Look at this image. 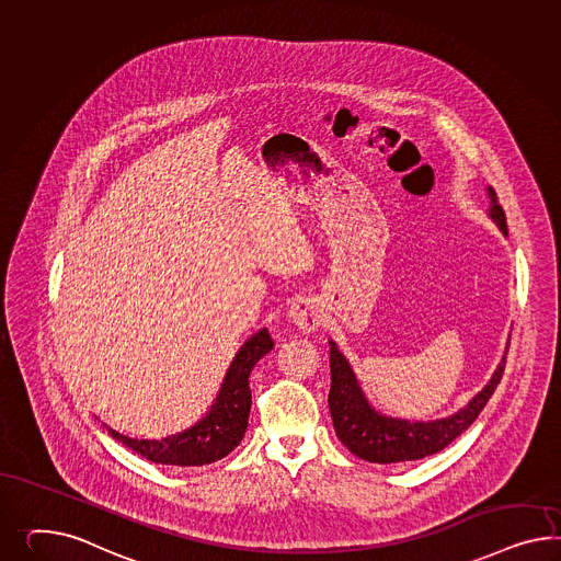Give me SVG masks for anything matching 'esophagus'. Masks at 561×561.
<instances>
[{"instance_id":"esophagus-1","label":"esophagus","mask_w":561,"mask_h":561,"mask_svg":"<svg viewBox=\"0 0 561 561\" xmlns=\"http://www.w3.org/2000/svg\"><path fill=\"white\" fill-rule=\"evenodd\" d=\"M289 319L302 329V331H314L320 324V310L314 300L310 298H298L289 306Z\"/></svg>"}]
</instances>
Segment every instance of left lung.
I'll use <instances>...</instances> for the list:
<instances>
[{
	"mask_svg": "<svg viewBox=\"0 0 561 561\" xmlns=\"http://www.w3.org/2000/svg\"><path fill=\"white\" fill-rule=\"evenodd\" d=\"M490 218L499 225L504 237H508L506 214L499 204L496 192L488 187ZM506 355L502 357L490 381L470 402L451 416L437 421H404L383 416L371 409L359 381L355 378L345 355L331 341V392L329 409L333 416L334 431L351 454L371 463H398L410 459H423L426 455L445 449L455 437H459L482 412L490 396L494 394L502 379Z\"/></svg>",
	"mask_w": 561,
	"mask_h": 561,
	"instance_id": "1",
	"label": "left lung"
}]
</instances>
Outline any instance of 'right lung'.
Here are the masks:
<instances>
[{"label": "right lung", "instance_id": "right-lung-1", "mask_svg": "<svg viewBox=\"0 0 561 561\" xmlns=\"http://www.w3.org/2000/svg\"><path fill=\"white\" fill-rule=\"evenodd\" d=\"M273 348L267 329L253 334L234 355L210 412L199 423L165 439H133L107 428L128 449L165 466H204L230 454L247 431L251 410L249 376L263 355Z\"/></svg>", "mask_w": 561, "mask_h": 561}]
</instances>
